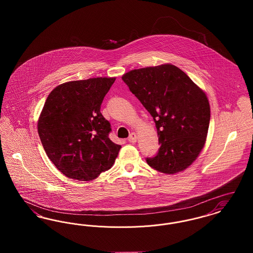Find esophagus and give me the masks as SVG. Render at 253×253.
<instances>
[{
  "mask_svg": "<svg viewBox=\"0 0 253 253\" xmlns=\"http://www.w3.org/2000/svg\"><path fill=\"white\" fill-rule=\"evenodd\" d=\"M128 140H129L130 142H132V143L136 142V140H137V135H136V133L132 132V133L129 135V137H128Z\"/></svg>",
  "mask_w": 253,
  "mask_h": 253,
  "instance_id": "obj_1",
  "label": "esophagus"
}]
</instances>
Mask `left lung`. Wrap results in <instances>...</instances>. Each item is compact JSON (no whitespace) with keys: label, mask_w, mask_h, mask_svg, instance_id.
I'll use <instances>...</instances> for the list:
<instances>
[{"label":"left lung","mask_w":253,"mask_h":253,"mask_svg":"<svg viewBox=\"0 0 253 253\" xmlns=\"http://www.w3.org/2000/svg\"><path fill=\"white\" fill-rule=\"evenodd\" d=\"M153 117L160 144L150 167L173 174L190 167L204 148L211 107L204 91L175 65L133 69L122 76Z\"/></svg>","instance_id":"8db88e82"}]
</instances>
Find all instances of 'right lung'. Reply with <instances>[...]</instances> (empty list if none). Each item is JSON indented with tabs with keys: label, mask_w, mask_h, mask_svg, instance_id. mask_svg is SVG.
I'll use <instances>...</instances> for the list:
<instances>
[{
	"label": "right lung",
	"mask_w": 253,
	"mask_h": 253,
	"mask_svg": "<svg viewBox=\"0 0 253 253\" xmlns=\"http://www.w3.org/2000/svg\"><path fill=\"white\" fill-rule=\"evenodd\" d=\"M116 78H92L55 87L38 121L43 149L65 176L91 181L112 168L121 145L109 138L111 125L100 105Z\"/></svg>",
	"instance_id": "add662e5"
}]
</instances>
